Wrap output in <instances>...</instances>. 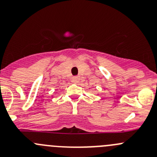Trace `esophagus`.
<instances>
[{
	"mask_svg": "<svg viewBox=\"0 0 157 157\" xmlns=\"http://www.w3.org/2000/svg\"><path fill=\"white\" fill-rule=\"evenodd\" d=\"M74 80L75 82H79L80 80V77H79V76H76V77H74Z\"/></svg>",
	"mask_w": 157,
	"mask_h": 157,
	"instance_id": "1",
	"label": "esophagus"
}]
</instances>
